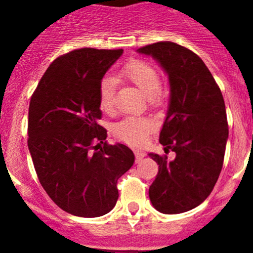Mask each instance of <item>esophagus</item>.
I'll return each instance as SVG.
<instances>
[{"label": "esophagus", "instance_id": "1", "mask_svg": "<svg viewBox=\"0 0 253 253\" xmlns=\"http://www.w3.org/2000/svg\"><path fill=\"white\" fill-rule=\"evenodd\" d=\"M134 154H136V162H137V163L141 162L143 158L145 157L144 152H142V150H136V152H134Z\"/></svg>", "mask_w": 253, "mask_h": 253}]
</instances>
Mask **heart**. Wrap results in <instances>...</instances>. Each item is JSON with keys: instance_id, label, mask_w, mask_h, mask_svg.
<instances>
[{"instance_id": "1", "label": "heart", "mask_w": 253, "mask_h": 253, "mask_svg": "<svg viewBox=\"0 0 253 253\" xmlns=\"http://www.w3.org/2000/svg\"><path fill=\"white\" fill-rule=\"evenodd\" d=\"M121 75L144 94L149 105H162L165 98L164 89L162 77L154 66L145 61L134 60L122 70ZM99 106L106 114H111L115 110V79L112 77L101 79L99 85ZM154 127V121L149 117L126 116L115 124L114 133L117 138L128 144L141 145L147 141Z\"/></svg>"}]
</instances>
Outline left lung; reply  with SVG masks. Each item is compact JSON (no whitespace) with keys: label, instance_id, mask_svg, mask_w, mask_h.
Wrapping results in <instances>:
<instances>
[{"label":"left lung","instance_id":"1","mask_svg":"<svg viewBox=\"0 0 253 253\" xmlns=\"http://www.w3.org/2000/svg\"><path fill=\"white\" fill-rule=\"evenodd\" d=\"M169 75V111L159 142L165 154H149L159 165L149 187L157 211L177 214L200 206L211 195L220 175L229 136L225 103L220 88L202 58L171 42L145 45ZM170 150L176 155L167 159Z\"/></svg>","mask_w":253,"mask_h":253}]
</instances>
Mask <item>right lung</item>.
Masks as SVG:
<instances>
[{
    "label": "right lung",
    "mask_w": 253,
    "mask_h": 253,
    "mask_svg": "<svg viewBox=\"0 0 253 253\" xmlns=\"http://www.w3.org/2000/svg\"><path fill=\"white\" fill-rule=\"evenodd\" d=\"M124 50L83 47L52 61L30 98L28 148L48 197L76 216L95 218L117 202V180L133 165V152L109 144L99 85ZM103 144V146H100Z\"/></svg>",
    "instance_id": "right-lung-1"
}]
</instances>
